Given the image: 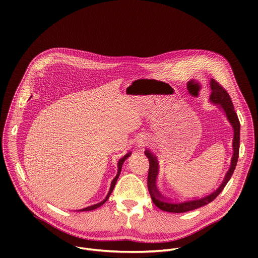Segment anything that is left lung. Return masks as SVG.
Masks as SVG:
<instances>
[{"label":"left lung","instance_id":"obj_1","mask_svg":"<svg viewBox=\"0 0 258 258\" xmlns=\"http://www.w3.org/2000/svg\"><path fill=\"white\" fill-rule=\"evenodd\" d=\"M210 88L212 91L210 95V100L215 104H219L220 107L224 109L229 121L231 122L234 128V140H233L234 155L232 158L231 167L227 172L222 185H220L211 194L204 196L202 198H194V199H189L185 201H172L170 199H166L158 192L156 188V176L158 174V161L156 157L149 150H146L145 155L148 157L149 164H150L149 172H148V180H147V182H148V190L151 195L153 203L163 211L173 212V213L187 212L212 202L220 193H222V191L224 190L228 181L232 177L234 170L236 168L238 158H239V148H240V121L234 109V105L231 100V97L228 94L227 90L223 86H220L219 83H217L215 80L210 81Z\"/></svg>","mask_w":258,"mask_h":258}]
</instances>
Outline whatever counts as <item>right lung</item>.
Here are the masks:
<instances>
[{
	"mask_svg": "<svg viewBox=\"0 0 258 258\" xmlns=\"http://www.w3.org/2000/svg\"><path fill=\"white\" fill-rule=\"evenodd\" d=\"M132 153L131 152H128L127 154H125L122 158H120L119 159V161H118V171H117V174H116V176L113 178V180H112V182H111V187H110V190H109V193H108V195L106 196V198L103 200V201H101L100 203H97V204H94V205H91V206H88V207H86V208H83V209H80V210H78V211H90V210H94V209H96V208H98V207H100L101 205H103L107 200H108V198H109V196H110V194L112 193V191H113V189H114V187H115V183H116V180H117V178H118V176H119V174H120V171H121V167H122V164H123V162H124V160L131 155Z\"/></svg>",
	"mask_w": 258,
	"mask_h": 258,
	"instance_id": "right-lung-1",
	"label": "right lung"
}]
</instances>
